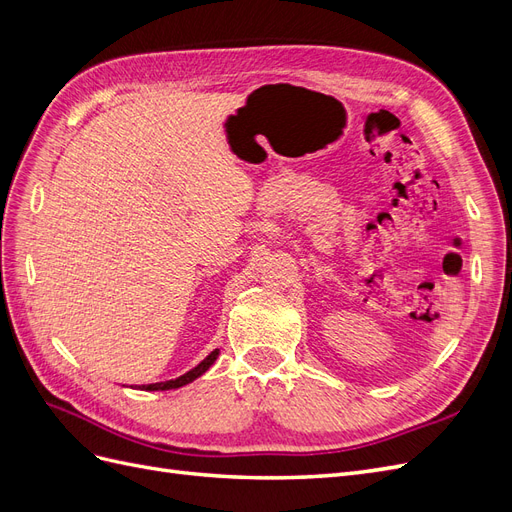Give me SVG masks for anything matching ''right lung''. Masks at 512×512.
I'll use <instances>...</instances> for the list:
<instances>
[{
    "label": "right lung",
    "instance_id": "right-lung-1",
    "mask_svg": "<svg viewBox=\"0 0 512 512\" xmlns=\"http://www.w3.org/2000/svg\"><path fill=\"white\" fill-rule=\"evenodd\" d=\"M218 359V350H213L205 361H200L194 369H190L188 374H183V376H179V378H175V380H166V382H156V384H147V386H143L145 391H170V389H179V386H183V384H188V382H192V380H196L198 376H203L205 371L213 365V361Z\"/></svg>",
    "mask_w": 512,
    "mask_h": 512
}]
</instances>
